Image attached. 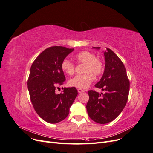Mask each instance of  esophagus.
<instances>
[{
	"instance_id": "esophagus-1",
	"label": "esophagus",
	"mask_w": 153,
	"mask_h": 153,
	"mask_svg": "<svg viewBox=\"0 0 153 153\" xmlns=\"http://www.w3.org/2000/svg\"><path fill=\"white\" fill-rule=\"evenodd\" d=\"M78 93H82V92H84V91L81 89H78Z\"/></svg>"
}]
</instances>
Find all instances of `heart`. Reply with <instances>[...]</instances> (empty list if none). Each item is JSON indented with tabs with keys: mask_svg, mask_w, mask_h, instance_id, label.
Here are the masks:
<instances>
[{
	"mask_svg": "<svg viewBox=\"0 0 153 153\" xmlns=\"http://www.w3.org/2000/svg\"><path fill=\"white\" fill-rule=\"evenodd\" d=\"M75 59L79 63L84 64V74L78 75L71 78L68 81V85L79 89H85L88 87L94 80L95 75L102 73L103 69V63L100 59H96L95 55L88 51H83L75 55ZM61 69L64 73L68 75H72L75 72V65L73 62L64 59L61 63Z\"/></svg>",
	"mask_w": 153,
	"mask_h": 153,
	"instance_id": "obj_1",
	"label": "heart"
}]
</instances>
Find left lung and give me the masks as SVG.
Listing matches in <instances>:
<instances>
[{"mask_svg":"<svg viewBox=\"0 0 153 153\" xmlns=\"http://www.w3.org/2000/svg\"><path fill=\"white\" fill-rule=\"evenodd\" d=\"M100 50V47H92ZM105 66L100 80L95 87L105 93L88 91L89 99L86 105L89 117L97 123L106 124L116 118L126 105L129 82L123 62L112 50L103 51Z\"/></svg>","mask_w":153,"mask_h":153,"instance_id":"8db88e82","label":"left lung"}]
</instances>
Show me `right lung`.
<instances>
[{
    "label": "right lung",
    "instance_id": "add662e5",
    "mask_svg": "<svg viewBox=\"0 0 153 153\" xmlns=\"http://www.w3.org/2000/svg\"><path fill=\"white\" fill-rule=\"evenodd\" d=\"M73 50L49 47L38 55L31 66L27 82L31 102L39 116L48 123L55 124L65 119L77 96L75 87H65L62 93H55V88L66 80L61 63Z\"/></svg>",
    "mask_w": 153,
    "mask_h": 153
}]
</instances>
